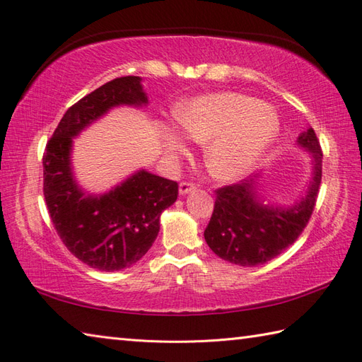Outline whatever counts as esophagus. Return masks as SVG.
<instances>
[{"instance_id": "obj_1", "label": "esophagus", "mask_w": 362, "mask_h": 362, "mask_svg": "<svg viewBox=\"0 0 362 362\" xmlns=\"http://www.w3.org/2000/svg\"><path fill=\"white\" fill-rule=\"evenodd\" d=\"M194 189H196V185L193 182H182L180 187H179V193L182 196H185V194L191 193V191H194Z\"/></svg>"}]
</instances>
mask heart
I'll return each instance as SVG.
<instances>
[{
    "label": "heart",
    "instance_id": "obj_1",
    "mask_svg": "<svg viewBox=\"0 0 362 362\" xmlns=\"http://www.w3.org/2000/svg\"><path fill=\"white\" fill-rule=\"evenodd\" d=\"M185 135L205 144L204 161L218 180L232 182L247 174L275 140L280 129L279 115L247 95L213 93L183 103L175 112ZM163 144L171 156L187 152L183 138L165 130Z\"/></svg>",
    "mask_w": 362,
    "mask_h": 362
}]
</instances>
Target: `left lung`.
<instances>
[{"mask_svg": "<svg viewBox=\"0 0 362 362\" xmlns=\"http://www.w3.org/2000/svg\"><path fill=\"white\" fill-rule=\"evenodd\" d=\"M297 144L310 152L313 177L306 194L294 205H276L261 197L259 174L216 191L204 236L219 258L244 267L264 264L294 244L303 232L317 201L324 156L313 127L298 135Z\"/></svg>", "mask_w": 362, "mask_h": 362, "instance_id": "8db88e82", "label": "left lung"}]
</instances>
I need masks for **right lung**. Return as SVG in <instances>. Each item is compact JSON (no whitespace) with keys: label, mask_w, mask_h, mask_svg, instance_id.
Masks as SVG:
<instances>
[{"label":"right lung","mask_w":362,"mask_h":362,"mask_svg":"<svg viewBox=\"0 0 362 362\" xmlns=\"http://www.w3.org/2000/svg\"><path fill=\"white\" fill-rule=\"evenodd\" d=\"M146 104L140 76L107 82L66 110L43 153V194L54 228L76 258L98 271H121L146 255L179 185L140 169L107 193L90 194L74 179L73 138L113 107Z\"/></svg>","instance_id":"1"}]
</instances>
